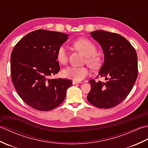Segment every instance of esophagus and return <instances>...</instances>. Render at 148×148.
<instances>
[{
    "label": "esophagus",
    "instance_id": "esophagus-1",
    "mask_svg": "<svg viewBox=\"0 0 148 148\" xmlns=\"http://www.w3.org/2000/svg\"><path fill=\"white\" fill-rule=\"evenodd\" d=\"M81 82H79V81H72V84H80Z\"/></svg>",
    "mask_w": 148,
    "mask_h": 148
}]
</instances>
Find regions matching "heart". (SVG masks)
<instances>
[{
    "label": "heart",
    "instance_id": "1",
    "mask_svg": "<svg viewBox=\"0 0 148 148\" xmlns=\"http://www.w3.org/2000/svg\"><path fill=\"white\" fill-rule=\"evenodd\" d=\"M74 45L77 50L86 56V62L92 69L98 68L101 64V59L96 54V46L86 39H79L74 42ZM56 59L61 64L67 63L69 54L67 48L64 46L59 47L56 51ZM90 69L87 67H69L65 69L62 74L65 77L76 81H80L90 74Z\"/></svg>",
    "mask_w": 148,
    "mask_h": 148
}]
</instances>
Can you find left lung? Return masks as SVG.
Segmentation results:
<instances>
[{
	"label": "left lung",
	"instance_id": "left-lung-1",
	"mask_svg": "<svg viewBox=\"0 0 148 148\" xmlns=\"http://www.w3.org/2000/svg\"><path fill=\"white\" fill-rule=\"evenodd\" d=\"M91 36L101 46L104 62L99 77L105 82L89 81L91 90L87 99L99 108L109 109L120 103L131 92L137 77V55L134 47L118 34L104 30L91 32Z\"/></svg>",
	"mask_w": 148,
	"mask_h": 148
}]
</instances>
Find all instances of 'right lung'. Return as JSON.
<instances>
[{"mask_svg": "<svg viewBox=\"0 0 148 148\" xmlns=\"http://www.w3.org/2000/svg\"><path fill=\"white\" fill-rule=\"evenodd\" d=\"M68 34L37 30L23 37L12 49V82L20 98L39 111L55 109L64 101L72 82L51 79L59 72L56 51L68 39Z\"/></svg>", "mask_w": 148, "mask_h": 148, "instance_id": "right-lung-1", "label": "right lung"}]
</instances>
